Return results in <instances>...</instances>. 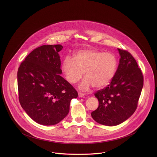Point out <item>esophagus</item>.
I'll use <instances>...</instances> for the list:
<instances>
[{"label":"esophagus","mask_w":157,"mask_h":157,"mask_svg":"<svg viewBox=\"0 0 157 157\" xmlns=\"http://www.w3.org/2000/svg\"><path fill=\"white\" fill-rule=\"evenodd\" d=\"M85 95V94L84 93H82V92H78V96L79 98H82L84 97Z\"/></svg>","instance_id":"34e87169"}]
</instances>
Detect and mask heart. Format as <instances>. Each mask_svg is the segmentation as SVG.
Returning a JSON list of instances; mask_svg holds the SVG:
<instances>
[{
	"label": "heart",
	"instance_id": "1",
	"mask_svg": "<svg viewBox=\"0 0 157 157\" xmlns=\"http://www.w3.org/2000/svg\"><path fill=\"white\" fill-rule=\"evenodd\" d=\"M117 67V59L112 53H105L95 49L80 50L74 57L66 56L63 60L62 69L66 79L75 84L85 78L79 85L82 90L92 86L103 88L112 81Z\"/></svg>",
	"mask_w": 157,
	"mask_h": 157
}]
</instances>
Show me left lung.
<instances>
[{
  "mask_svg": "<svg viewBox=\"0 0 157 157\" xmlns=\"http://www.w3.org/2000/svg\"><path fill=\"white\" fill-rule=\"evenodd\" d=\"M120 64L109 85L95 93L99 101L91 113L98 123L115 126L129 118L136 109L144 85V77L137 62L127 51L118 49Z\"/></svg>",
  "mask_w": 157,
  "mask_h": 157,
  "instance_id": "obj_1",
  "label": "left lung"
}]
</instances>
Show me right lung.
Returning a JSON list of instances; mask_svg holds the SVG:
<instances>
[{"mask_svg":"<svg viewBox=\"0 0 157 157\" xmlns=\"http://www.w3.org/2000/svg\"><path fill=\"white\" fill-rule=\"evenodd\" d=\"M61 45H42L26 57L17 71L19 100L23 109L39 124L59 123L69 111L75 88L60 74Z\"/></svg>","mask_w":157,"mask_h":157,"instance_id":"obj_1","label":"right lung"}]
</instances>
